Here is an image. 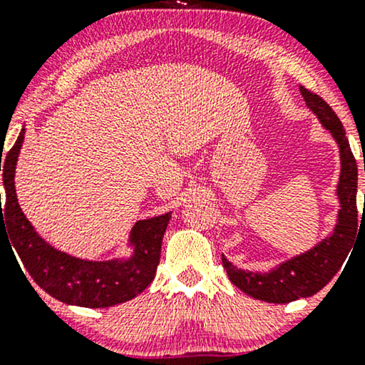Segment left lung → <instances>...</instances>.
Returning <instances> with one entry per match:
<instances>
[{
	"mask_svg": "<svg viewBox=\"0 0 365 365\" xmlns=\"http://www.w3.org/2000/svg\"><path fill=\"white\" fill-rule=\"evenodd\" d=\"M300 94L309 110L317 116L340 149V178L336 185L340 209L336 225L329 235L305 252L279 262L266 273L238 269L223 255V266L230 282L252 299L269 304H288L307 299L322 290L340 271L357 237V163L351 154L345 128L329 104L322 101L319 96L302 86Z\"/></svg>",
	"mask_w": 365,
	"mask_h": 365,
	"instance_id": "1",
	"label": "left lung"
}]
</instances>
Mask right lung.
I'll return each instance as SVG.
<instances>
[{
    "mask_svg": "<svg viewBox=\"0 0 365 365\" xmlns=\"http://www.w3.org/2000/svg\"><path fill=\"white\" fill-rule=\"evenodd\" d=\"M24 135L25 128L6 154L3 165L0 161L6 192L5 207H1L0 199V235L1 230H5L6 238L11 242L10 247L14 245L27 273L46 293L63 304L78 307H111L144 292L156 276L163 235L171 220V212L140 220L132 226L128 235L132 254L128 257L89 261L54 249L36 232L16 199L15 168Z\"/></svg>",
    "mask_w": 365,
    "mask_h": 365,
    "instance_id": "1",
    "label": "right lung"
}]
</instances>
